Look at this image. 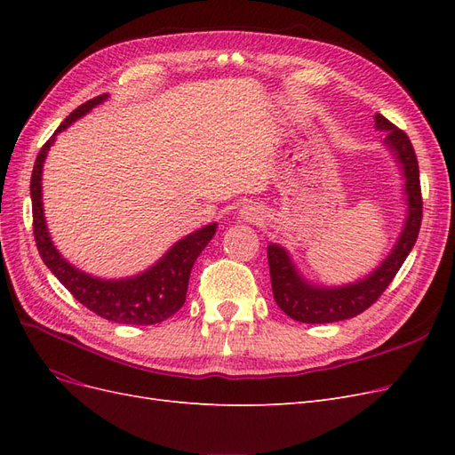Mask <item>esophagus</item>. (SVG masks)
Masks as SVG:
<instances>
[{
  "label": "esophagus",
  "mask_w": 455,
  "mask_h": 455,
  "mask_svg": "<svg viewBox=\"0 0 455 455\" xmlns=\"http://www.w3.org/2000/svg\"><path fill=\"white\" fill-rule=\"evenodd\" d=\"M241 216L246 220V222H258V220L264 218V209H261L259 204H244L243 211H241Z\"/></svg>",
  "instance_id": "34e87169"
}]
</instances>
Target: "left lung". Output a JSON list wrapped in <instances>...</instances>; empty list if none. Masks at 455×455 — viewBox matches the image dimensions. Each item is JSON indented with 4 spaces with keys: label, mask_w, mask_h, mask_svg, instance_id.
Segmentation results:
<instances>
[{
    "label": "left lung",
    "mask_w": 455,
    "mask_h": 455,
    "mask_svg": "<svg viewBox=\"0 0 455 455\" xmlns=\"http://www.w3.org/2000/svg\"><path fill=\"white\" fill-rule=\"evenodd\" d=\"M376 127L385 131V144L395 151L396 159L401 161L406 178L408 218L401 239H398L393 252L385 258L383 264L374 273L368 275L364 281L341 288H316L307 284L296 273L291 258H288L281 246L269 244L267 261L273 298L277 301V306L294 321L321 324L361 315L371 304H376L378 298L385 292V288L393 283L395 275L404 264L411 246L416 244L423 216V199L414 146H411L404 131L395 127L381 114H376Z\"/></svg>",
    "instance_id": "obj_1"
}]
</instances>
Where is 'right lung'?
I'll return each instance as SVG.
<instances>
[{
	"instance_id": "obj_1",
	"label": "right lung",
	"mask_w": 455,
	"mask_h": 455,
	"mask_svg": "<svg viewBox=\"0 0 455 455\" xmlns=\"http://www.w3.org/2000/svg\"><path fill=\"white\" fill-rule=\"evenodd\" d=\"M106 96L108 94L94 96L85 104L77 106L62 121V125L54 131V134L64 131L77 117L85 116L96 104L106 100ZM54 134L39 149L30 180L34 218L32 226L41 259L45 261V266L52 271L54 277L68 288V292L79 304H84L92 313L102 316V319L123 324H157L167 321L169 316H172L184 306L191 267H194L197 256L212 239L216 233V224L206 226L184 237L182 241H178L154 267L131 279L104 281L76 269L52 246L44 218V204H41V169H44L45 156L54 142Z\"/></svg>"
}]
</instances>
